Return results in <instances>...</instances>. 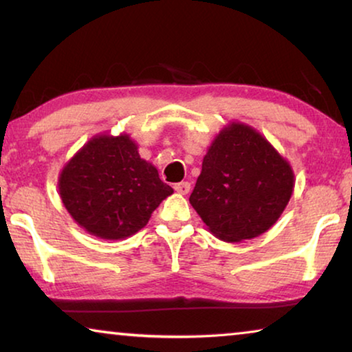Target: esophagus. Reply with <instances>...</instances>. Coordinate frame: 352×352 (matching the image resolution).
<instances>
[{
    "instance_id": "1",
    "label": "esophagus",
    "mask_w": 352,
    "mask_h": 352,
    "mask_svg": "<svg viewBox=\"0 0 352 352\" xmlns=\"http://www.w3.org/2000/svg\"><path fill=\"white\" fill-rule=\"evenodd\" d=\"M175 190L177 193H181V195H187V193L190 192V184H188L187 181L177 182V184H175Z\"/></svg>"
}]
</instances>
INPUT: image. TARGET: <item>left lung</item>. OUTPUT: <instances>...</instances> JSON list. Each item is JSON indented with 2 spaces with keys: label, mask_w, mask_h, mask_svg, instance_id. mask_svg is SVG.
Returning <instances> with one entry per match:
<instances>
[{
  "label": "left lung",
  "mask_w": 352,
  "mask_h": 352,
  "mask_svg": "<svg viewBox=\"0 0 352 352\" xmlns=\"http://www.w3.org/2000/svg\"><path fill=\"white\" fill-rule=\"evenodd\" d=\"M294 184L292 166L272 142L235 120L214 136L188 201L214 236L239 243L276 223Z\"/></svg>",
  "instance_id": "left-lung-1"
}]
</instances>
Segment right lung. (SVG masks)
<instances>
[{"label":"right lung","instance_id":"1","mask_svg":"<svg viewBox=\"0 0 352 352\" xmlns=\"http://www.w3.org/2000/svg\"><path fill=\"white\" fill-rule=\"evenodd\" d=\"M57 186L74 222L109 241L140 232L173 193L129 133L91 136L63 165Z\"/></svg>","mask_w":352,"mask_h":352}]
</instances>
